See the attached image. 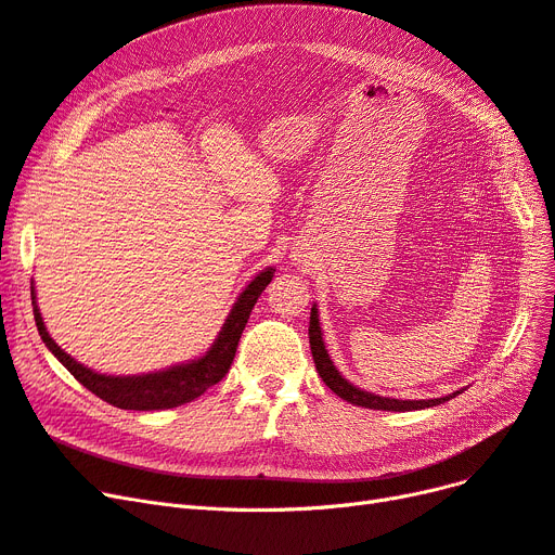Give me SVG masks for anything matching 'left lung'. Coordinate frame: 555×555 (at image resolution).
<instances>
[{"instance_id":"8db88e82","label":"left lung","mask_w":555,"mask_h":555,"mask_svg":"<svg viewBox=\"0 0 555 555\" xmlns=\"http://www.w3.org/2000/svg\"><path fill=\"white\" fill-rule=\"evenodd\" d=\"M310 347H312L317 372L323 378V384H326L337 397H341L344 401H349V404H356V406L376 409V411H420V409L443 404V401H450L452 397L462 392V390H456V392H450L446 397H436V399H395V397H380V395H374V392H367V390L353 386L351 380L344 378L339 374V370L333 365V360L326 349V341H323L317 305H312V312H310Z\"/></svg>"}]
</instances>
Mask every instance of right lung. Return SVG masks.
I'll return each instance as SVG.
<instances>
[{"label":"right lung","instance_id":"add662e5","mask_svg":"<svg viewBox=\"0 0 555 555\" xmlns=\"http://www.w3.org/2000/svg\"><path fill=\"white\" fill-rule=\"evenodd\" d=\"M275 269L269 266L261 273H257L250 284L238 294L234 300L232 310H229L222 328L218 337L214 339L211 347L206 349L195 360L179 362V365H171L158 372H146V374H128V376H117V374H101L91 367H85L82 362L70 358L60 344H56L48 328L46 321L41 317V310H38L36 294L31 286V305H34V321L38 335H41L46 347L52 351V356L62 362V365L80 380V384L91 390L95 397H101L107 404L126 409V411H165V409H175L181 404H188V401L197 399L204 395L208 388L216 386L218 380L224 378L229 372L236 356L238 339L243 335V328L247 319H250V312L255 308L257 298L266 286L271 284Z\"/></svg>","mask_w":555,"mask_h":555}]
</instances>
